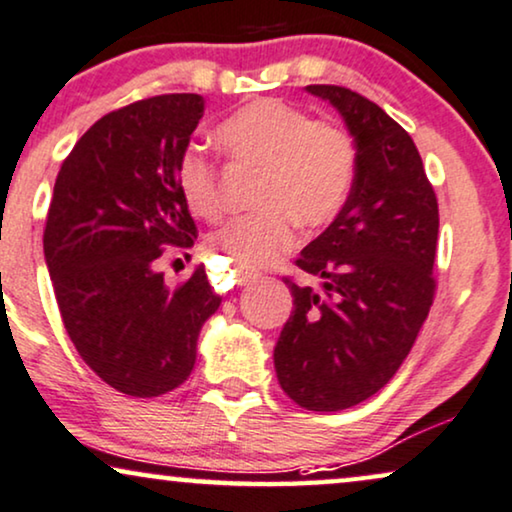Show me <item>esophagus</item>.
<instances>
[{
	"instance_id": "esophagus-1",
	"label": "esophagus",
	"mask_w": 512,
	"mask_h": 512,
	"mask_svg": "<svg viewBox=\"0 0 512 512\" xmlns=\"http://www.w3.org/2000/svg\"><path fill=\"white\" fill-rule=\"evenodd\" d=\"M257 274H252V271H248V269H243V267H236V271H234V281H236V285H250V283H255L257 281Z\"/></svg>"
}]
</instances>
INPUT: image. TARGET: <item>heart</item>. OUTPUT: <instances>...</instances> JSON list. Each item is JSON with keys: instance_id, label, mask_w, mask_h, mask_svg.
<instances>
[{"instance_id": "obj_1", "label": "heart", "mask_w": 512, "mask_h": 512, "mask_svg": "<svg viewBox=\"0 0 512 512\" xmlns=\"http://www.w3.org/2000/svg\"><path fill=\"white\" fill-rule=\"evenodd\" d=\"M215 138L231 159L260 168L257 213L236 217L213 236V245L236 267L260 269L295 243L304 229L330 224L342 213L356 180V142L344 128L313 121L281 100H255L217 126ZM177 187L194 215H220V173L199 147H187L175 168Z\"/></svg>"}]
</instances>
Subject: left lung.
Returning a JSON list of instances; mask_svg holds the SVG:
<instances>
[{
  "mask_svg": "<svg viewBox=\"0 0 512 512\" xmlns=\"http://www.w3.org/2000/svg\"><path fill=\"white\" fill-rule=\"evenodd\" d=\"M306 91L342 114L356 142V180L330 227L285 278L295 311L274 349L278 384L299 407L339 412L384 388L410 353L435 295L438 199L419 149L372 100L342 86Z\"/></svg>",
  "mask_w": 512,
  "mask_h": 512,
  "instance_id": "8db88e82",
  "label": "left lung"
}]
</instances>
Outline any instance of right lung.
Masks as SVG:
<instances>
[{
  "instance_id": "add662e5",
  "label": "right lung",
  "mask_w": 512,
  "mask_h": 512,
  "mask_svg": "<svg viewBox=\"0 0 512 512\" xmlns=\"http://www.w3.org/2000/svg\"><path fill=\"white\" fill-rule=\"evenodd\" d=\"M201 95L170 93L109 112L60 166L44 229L58 309L84 363L117 391L156 398L185 381L222 297L206 269L168 285L163 248L189 250L196 224L177 159L203 117Z\"/></svg>"
}]
</instances>
